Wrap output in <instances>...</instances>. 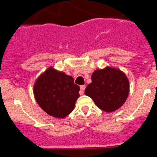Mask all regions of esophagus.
<instances>
[{
	"mask_svg": "<svg viewBox=\"0 0 157 157\" xmlns=\"http://www.w3.org/2000/svg\"><path fill=\"white\" fill-rule=\"evenodd\" d=\"M85 89H86V86H80V95L83 94Z\"/></svg>",
	"mask_w": 157,
	"mask_h": 157,
	"instance_id": "1",
	"label": "esophagus"
}]
</instances>
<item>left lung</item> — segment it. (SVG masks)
Segmentation results:
<instances>
[{
  "instance_id": "left-lung-1",
  "label": "left lung",
  "mask_w": 157,
  "mask_h": 157,
  "mask_svg": "<svg viewBox=\"0 0 157 157\" xmlns=\"http://www.w3.org/2000/svg\"><path fill=\"white\" fill-rule=\"evenodd\" d=\"M129 93V81L117 68L106 67L95 70L91 82L85 90L97 107L106 112H112L123 105Z\"/></svg>"
}]
</instances>
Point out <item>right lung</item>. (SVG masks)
Listing matches in <instances>:
<instances>
[{
	"label": "right lung",
	"instance_id": "add662e5",
	"mask_svg": "<svg viewBox=\"0 0 157 157\" xmlns=\"http://www.w3.org/2000/svg\"><path fill=\"white\" fill-rule=\"evenodd\" d=\"M80 87L74 78L52 67L36 80L34 95L38 105L50 116L65 118L74 110Z\"/></svg>",
	"mask_w": 157,
	"mask_h": 157
}]
</instances>
